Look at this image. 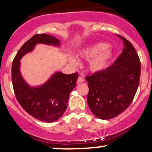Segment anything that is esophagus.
<instances>
[{
	"instance_id": "1",
	"label": "esophagus",
	"mask_w": 152,
	"mask_h": 152,
	"mask_svg": "<svg viewBox=\"0 0 152 152\" xmlns=\"http://www.w3.org/2000/svg\"><path fill=\"white\" fill-rule=\"evenodd\" d=\"M84 81V79L83 77H81V76H79V77L78 78V80H77L78 84H80V83H83Z\"/></svg>"
}]
</instances>
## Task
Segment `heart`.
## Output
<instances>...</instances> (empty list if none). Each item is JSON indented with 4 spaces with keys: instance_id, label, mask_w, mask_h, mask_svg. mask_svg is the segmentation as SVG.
Segmentation results:
<instances>
[{
    "instance_id": "heart-1",
    "label": "heart",
    "mask_w": 152,
    "mask_h": 152,
    "mask_svg": "<svg viewBox=\"0 0 152 152\" xmlns=\"http://www.w3.org/2000/svg\"><path fill=\"white\" fill-rule=\"evenodd\" d=\"M107 48L108 45L106 43H99V44L95 45L90 47V48H86V49L81 51L80 53V56L84 59L91 60L96 57L102 52L105 50ZM111 56L112 53L110 50L104 52L91 61V64H90V69L94 72H98V71L103 70L107 66ZM72 63L74 65L78 64V62L76 60H72Z\"/></svg>"
}]
</instances>
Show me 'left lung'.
<instances>
[{
  "instance_id": "left-lung-1",
  "label": "left lung",
  "mask_w": 152,
  "mask_h": 152,
  "mask_svg": "<svg viewBox=\"0 0 152 152\" xmlns=\"http://www.w3.org/2000/svg\"><path fill=\"white\" fill-rule=\"evenodd\" d=\"M123 50L114 63L105 70L86 76L87 103L98 118L109 120L126 110L133 102L141 76V62L133 45L123 37Z\"/></svg>"
}]
</instances>
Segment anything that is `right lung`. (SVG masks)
Returning a JSON list of instances; mask_svg holds the SVG:
<instances>
[{
  "label": "right lung",
  "mask_w": 152,
  "mask_h": 152,
  "mask_svg": "<svg viewBox=\"0 0 152 152\" xmlns=\"http://www.w3.org/2000/svg\"><path fill=\"white\" fill-rule=\"evenodd\" d=\"M37 43L58 45L60 41L46 34L32 36L16 53L11 67V80L16 99L23 109L36 119L46 123L57 121L66 111L70 93L76 86L79 74L56 73L40 87L26 84L19 71V60L34 49Z\"/></svg>",
  "instance_id": "right-lung-1"
}]
</instances>
